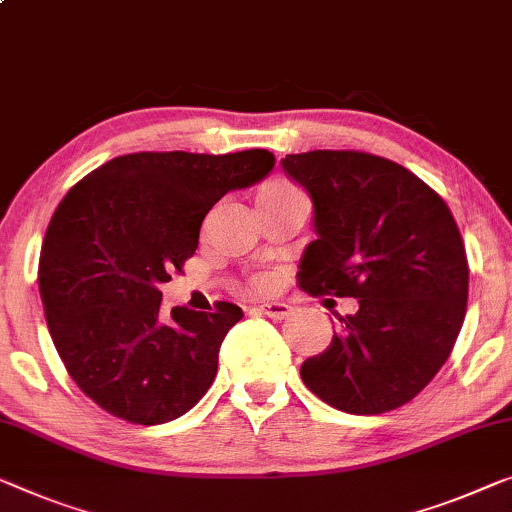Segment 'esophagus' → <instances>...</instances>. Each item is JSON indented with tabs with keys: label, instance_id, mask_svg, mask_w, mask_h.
<instances>
[{
	"label": "esophagus",
	"instance_id": "obj_1",
	"mask_svg": "<svg viewBox=\"0 0 512 512\" xmlns=\"http://www.w3.org/2000/svg\"><path fill=\"white\" fill-rule=\"evenodd\" d=\"M258 311L272 320H283L293 313V306H290L288 302H263L261 306H258Z\"/></svg>",
	"mask_w": 512,
	"mask_h": 512
}]
</instances>
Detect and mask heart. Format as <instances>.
<instances>
[{
  "label": "heart",
  "mask_w": 512,
  "mask_h": 512,
  "mask_svg": "<svg viewBox=\"0 0 512 512\" xmlns=\"http://www.w3.org/2000/svg\"><path fill=\"white\" fill-rule=\"evenodd\" d=\"M290 185H286V183H267L263 190H261V194H270V192H279V190H288ZM258 194V196H261ZM254 286L256 288H265L267 286V279L265 277H258V279H254Z\"/></svg>",
  "instance_id": "obj_1"
}]
</instances>
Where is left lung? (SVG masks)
<instances>
[{"label": "left lung", "mask_w": 512, "mask_h": 512, "mask_svg": "<svg viewBox=\"0 0 512 512\" xmlns=\"http://www.w3.org/2000/svg\"><path fill=\"white\" fill-rule=\"evenodd\" d=\"M281 164L311 194L318 233L297 283L359 300L329 348L302 364L304 384L348 414L410 403L446 364L467 313L469 263L451 210L380 155L309 151Z\"/></svg>", "instance_id": "obj_1"}]
</instances>
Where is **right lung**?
<instances>
[{
  "mask_svg": "<svg viewBox=\"0 0 512 512\" xmlns=\"http://www.w3.org/2000/svg\"><path fill=\"white\" fill-rule=\"evenodd\" d=\"M274 167L265 148L114 157L70 187L45 231L38 288L61 361L102 410L137 426L174 421L217 375L219 345L242 309L160 311L162 283L199 247L226 192Z\"/></svg>",
  "mask_w": 512,
  "mask_h": 512,
  "instance_id": "right-lung-1",
  "label": "right lung"
}]
</instances>
